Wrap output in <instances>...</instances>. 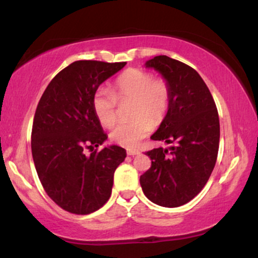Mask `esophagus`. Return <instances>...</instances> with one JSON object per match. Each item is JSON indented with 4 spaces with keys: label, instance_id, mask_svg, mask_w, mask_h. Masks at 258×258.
I'll return each mask as SVG.
<instances>
[{
    "label": "esophagus",
    "instance_id": "1",
    "mask_svg": "<svg viewBox=\"0 0 258 258\" xmlns=\"http://www.w3.org/2000/svg\"><path fill=\"white\" fill-rule=\"evenodd\" d=\"M126 154L134 156V155H139L140 154V150H137V149H128V150H126Z\"/></svg>",
    "mask_w": 258,
    "mask_h": 258
}]
</instances>
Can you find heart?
<instances>
[{
    "mask_svg": "<svg viewBox=\"0 0 258 258\" xmlns=\"http://www.w3.org/2000/svg\"><path fill=\"white\" fill-rule=\"evenodd\" d=\"M115 91L101 87L95 91L93 110L104 128H111L117 119V101H132V121L116 125L110 140L118 146L133 148L140 143L154 124H160L167 116L171 103V88L165 79L156 77L147 70L126 69L114 84Z\"/></svg>",
    "mask_w": 258,
    "mask_h": 258,
    "instance_id": "1",
    "label": "heart"
}]
</instances>
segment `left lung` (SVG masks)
Returning <instances> with one entry per match:
<instances>
[{
	"mask_svg": "<svg viewBox=\"0 0 258 258\" xmlns=\"http://www.w3.org/2000/svg\"><path fill=\"white\" fill-rule=\"evenodd\" d=\"M168 81L171 103L151 140L171 144L147 151L151 167L140 183L155 204L176 208L191 201L207 184L217 160L220 119L209 88L195 69L165 55L146 63Z\"/></svg>",
	"mask_w": 258,
	"mask_h": 258,
	"instance_id": "obj_1",
	"label": "left lung"
}]
</instances>
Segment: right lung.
<instances>
[{
    "label": "right lung",
    "instance_id": "add662e5",
    "mask_svg": "<svg viewBox=\"0 0 258 258\" xmlns=\"http://www.w3.org/2000/svg\"><path fill=\"white\" fill-rule=\"evenodd\" d=\"M125 64L73 62L51 80L37 104L31 129L35 168L48 196L68 213L88 215L103 207L126 156L117 146L97 150L108 136L93 110L95 91Z\"/></svg>",
    "mask_w": 258,
    "mask_h": 258
}]
</instances>
